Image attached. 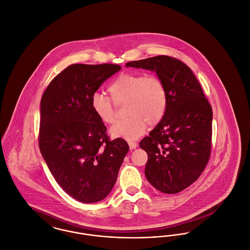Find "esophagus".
Wrapping results in <instances>:
<instances>
[{"label": "esophagus", "mask_w": 250, "mask_h": 250, "mask_svg": "<svg viewBox=\"0 0 250 250\" xmlns=\"http://www.w3.org/2000/svg\"><path fill=\"white\" fill-rule=\"evenodd\" d=\"M128 145H129V148L130 150H134L138 147V143H134V142H128Z\"/></svg>", "instance_id": "34e87169"}]
</instances>
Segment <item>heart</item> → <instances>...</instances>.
<instances>
[{"mask_svg": "<svg viewBox=\"0 0 250 250\" xmlns=\"http://www.w3.org/2000/svg\"><path fill=\"white\" fill-rule=\"evenodd\" d=\"M107 92L114 103H126L125 112L128 115L111 127L113 138L136 140L143 135L148 125L155 126L165 116L167 92L164 82L157 76L123 73L109 84ZM111 100L100 93L91 97L94 113L106 125H112L117 119V110Z\"/></svg>", "mask_w": 250, "mask_h": 250, "instance_id": "1", "label": "heart"}]
</instances>
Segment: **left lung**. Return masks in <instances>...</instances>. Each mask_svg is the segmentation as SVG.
<instances>
[{
  "label": "left lung",
  "instance_id": "left-lung-1",
  "mask_svg": "<svg viewBox=\"0 0 250 250\" xmlns=\"http://www.w3.org/2000/svg\"><path fill=\"white\" fill-rule=\"evenodd\" d=\"M128 67L155 71L166 85L167 107L161 122L143 138L145 176L157 190L175 194L200 177L211 155L213 110L190 68L159 55L128 62Z\"/></svg>",
  "mask_w": 250,
  "mask_h": 250
}]
</instances>
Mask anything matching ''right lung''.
I'll return each mask as SVG.
<instances>
[{"label":"right lung","mask_w":250,"mask_h":250,"mask_svg":"<svg viewBox=\"0 0 250 250\" xmlns=\"http://www.w3.org/2000/svg\"><path fill=\"white\" fill-rule=\"evenodd\" d=\"M120 69L112 63L71 64L50 82L41 98L40 152L60 187L79 202L107 197L129 150L125 140H109L91 107L92 95Z\"/></svg>","instance_id":"1"}]
</instances>
